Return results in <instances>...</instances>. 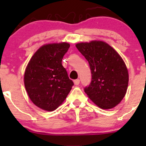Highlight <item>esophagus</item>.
Returning a JSON list of instances; mask_svg holds the SVG:
<instances>
[{"label":"esophagus","mask_w":146,"mask_h":146,"mask_svg":"<svg viewBox=\"0 0 146 146\" xmlns=\"http://www.w3.org/2000/svg\"><path fill=\"white\" fill-rule=\"evenodd\" d=\"M74 84L75 86H78L80 84V80H74Z\"/></svg>","instance_id":"34e87169"}]
</instances>
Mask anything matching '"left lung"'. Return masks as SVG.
<instances>
[{
    "label": "left lung",
    "mask_w": 146,
    "mask_h": 146,
    "mask_svg": "<svg viewBox=\"0 0 146 146\" xmlns=\"http://www.w3.org/2000/svg\"><path fill=\"white\" fill-rule=\"evenodd\" d=\"M89 64L92 80L84 91L102 109H110L124 98L128 85V72L119 53L103 41L93 40L76 45Z\"/></svg>",
    "instance_id": "8db88e82"
}]
</instances>
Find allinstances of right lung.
<instances>
[{"label":"right lung","mask_w":146,"mask_h":146,"mask_svg":"<svg viewBox=\"0 0 146 146\" xmlns=\"http://www.w3.org/2000/svg\"><path fill=\"white\" fill-rule=\"evenodd\" d=\"M69 47L66 42L44 44L28 63L24 75L25 86L31 102L41 109L56 110L74 84L62 65Z\"/></svg>","instance_id":"right-lung-1"}]
</instances>
